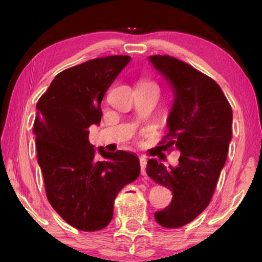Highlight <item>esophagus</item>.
<instances>
[{"instance_id":"1","label":"esophagus","mask_w":262,"mask_h":262,"mask_svg":"<svg viewBox=\"0 0 262 262\" xmlns=\"http://www.w3.org/2000/svg\"><path fill=\"white\" fill-rule=\"evenodd\" d=\"M140 165H141V174L145 176V167H147V159L144 157H140Z\"/></svg>"}]
</instances>
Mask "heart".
<instances>
[{
    "label": "heart",
    "instance_id": "1",
    "mask_svg": "<svg viewBox=\"0 0 262 262\" xmlns=\"http://www.w3.org/2000/svg\"><path fill=\"white\" fill-rule=\"evenodd\" d=\"M139 86H157L154 82L149 81V79H142V81L139 83Z\"/></svg>",
    "mask_w": 262,
    "mask_h": 262
}]
</instances>
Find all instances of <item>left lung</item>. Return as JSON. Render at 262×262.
I'll use <instances>...</instances> for the list:
<instances>
[{"label": "left lung", "instance_id": "1", "mask_svg": "<svg viewBox=\"0 0 262 262\" xmlns=\"http://www.w3.org/2000/svg\"><path fill=\"white\" fill-rule=\"evenodd\" d=\"M154 67L173 91L167 119L164 151H180L176 167L157 159L148 161L147 174L172 190V201L155 212V220L167 229L188 224L206 209L227 161L232 137V108L214 79L170 55H151Z\"/></svg>", "mask_w": 262, "mask_h": 262}]
</instances>
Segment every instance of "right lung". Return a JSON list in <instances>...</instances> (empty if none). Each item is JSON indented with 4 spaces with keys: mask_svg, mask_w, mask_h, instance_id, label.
<instances>
[{
    "mask_svg": "<svg viewBox=\"0 0 262 262\" xmlns=\"http://www.w3.org/2000/svg\"><path fill=\"white\" fill-rule=\"evenodd\" d=\"M130 56L97 57L57 74L39 98L33 133L48 201L68 224L98 231L113 217L114 200L140 174V161L123 150L95 157L89 127L99 123L101 100Z\"/></svg>",
    "mask_w": 262,
    "mask_h": 262,
    "instance_id": "1",
    "label": "right lung"
}]
</instances>
